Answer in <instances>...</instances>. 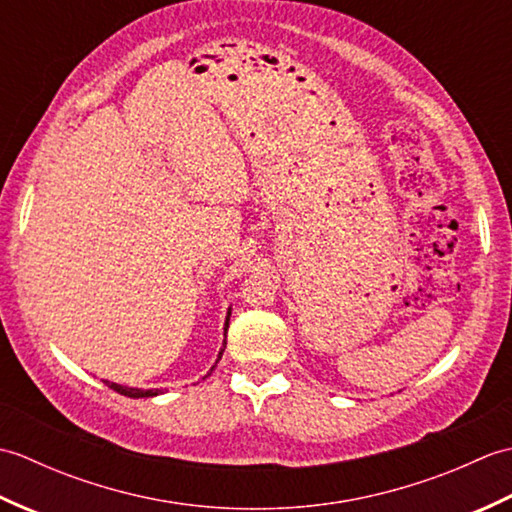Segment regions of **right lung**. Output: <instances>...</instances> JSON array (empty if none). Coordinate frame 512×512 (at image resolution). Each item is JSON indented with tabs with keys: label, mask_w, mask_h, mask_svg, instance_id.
Returning a JSON list of instances; mask_svg holds the SVG:
<instances>
[{
	"label": "right lung",
	"mask_w": 512,
	"mask_h": 512,
	"mask_svg": "<svg viewBox=\"0 0 512 512\" xmlns=\"http://www.w3.org/2000/svg\"><path fill=\"white\" fill-rule=\"evenodd\" d=\"M224 330H228V317H226V328ZM224 347H226V343H224ZM222 352L224 350H220V356H217V361H220V358H222ZM211 372H213V369H211ZM209 374H206V376H209ZM107 387H112L114 391H118V394L129 396V398H149V396H158L160 394V389H132V387H123V385H116V383H107Z\"/></svg>",
	"instance_id": "right-lung-1"
}]
</instances>
